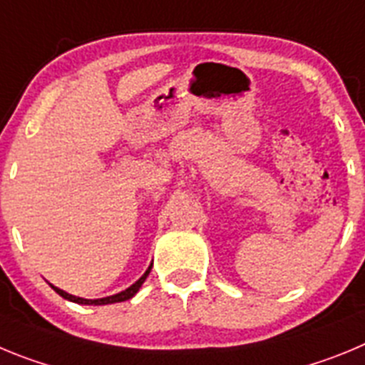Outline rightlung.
<instances>
[{
  "mask_svg": "<svg viewBox=\"0 0 365 365\" xmlns=\"http://www.w3.org/2000/svg\"><path fill=\"white\" fill-rule=\"evenodd\" d=\"M150 270H151V267L150 269L146 270V272H144V276L140 279H138V282H135L133 285L130 287V289H125V291H122V292H118V294H115V296H108V298H100V299H83V298H76V296H73V294H67L66 291H60V289H58V287H53L54 291L58 292V294L62 296V298H66V299H69V302H74V303H82V305H108V303H117V302H125V299H130V298H133L135 294H137V291L138 289H140V287H143V283L146 282V278H148V274H150Z\"/></svg>",
  "mask_w": 365,
  "mask_h": 365,
  "instance_id": "1",
  "label": "right lung"
}]
</instances>
